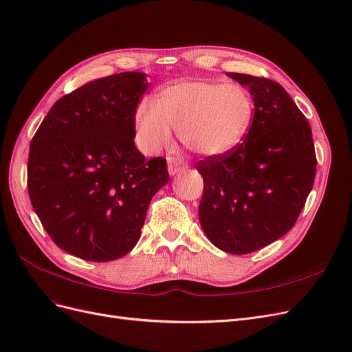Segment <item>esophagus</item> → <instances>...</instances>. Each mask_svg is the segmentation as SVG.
Here are the masks:
<instances>
[{
  "mask_svg": "<svg viewBox=\"0 0 352 352\" xmlns=\"http://www.w3.org/2000/svg\"><path fill=\"white\" fill-rule=\"evenodd\" d=\"M185 168H188V164L180 159H170L167 163V170L170 176H175L179 172H184Z\"/></svg>",
  "mask_w": 352,
  "mask_h": 352,
  "instance_id": "1",
  "label": "esophagus"
}]
</instances>
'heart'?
Wrapping results in <instances>:
<instances>
[{"label":"heart","instance_id":"obj_1","mask_svg":"<svg viewBox=\"0 0 352 352\" xmlns=\"http://www.w3.org/2000/svg\"><path fill=\"white\" fill-rule=\"evenodd\" d=\"M251 117L252 101L244 87L186 79L162 88L154 95L153 105L140 102L134 127L140 146L147 153L170 146L175 130L186 148L214 157L241 143Z\"/></svg>","mask_w":352,"mask_h":352}]
</instances>
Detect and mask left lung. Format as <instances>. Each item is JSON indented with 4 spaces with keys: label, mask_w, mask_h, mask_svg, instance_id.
<instances>
[{
    "label": "left lung",
    "mask_w": 352,
    "mask_h": 352,
    "mask_svg": "<svg viewBox=\"0 0 352 352\" xmlns=\"http://www.w3.org/2000/svg\"><path fill=\"white\" fill-rule=\"evenodd\" d=\"M227 75L248 88L254 114L241 144L196 164L199 221L210 243L240 256L292 230L312 190L316 156L311 125L280 83Z\"/></svg>",
    "instance_id": "1"
}]
</instances>
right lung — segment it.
<instances>
[{
    "instance_id": "add662e5",
    "label": "right lung",
    "mask_w": 352,
    "mask_h": 352,
    "mask_svg": "<svg viewBox=\"0 0 352 352\" xmlns=\"http://www.w3.org/2000/svg\"><path fill=\"white\" fill-rule=\"evenodd\" d=\"M146 74L85 83L47 112L27 163L32 205L54 244L88 261H111L137 244L150 201L168 182L166 159L134 144Z\"/></svg>"
}]
</instances>
